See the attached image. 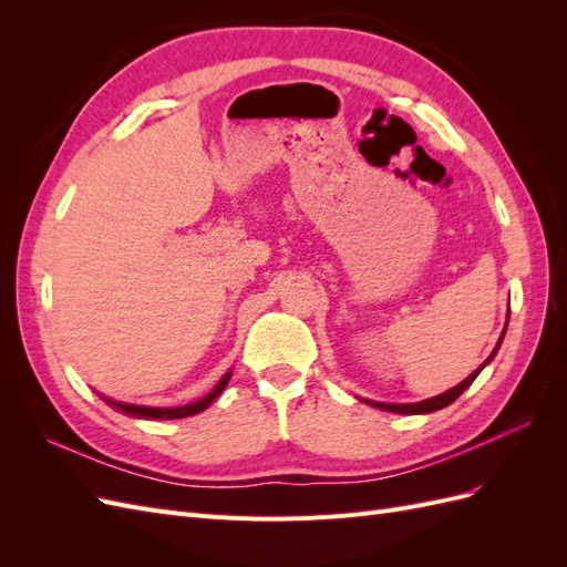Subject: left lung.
Instances as JSON below:
<instances>
[{
  "mask_svg": "<svg viewBox=\"0 0 567 567\" xmlns=\"http://www.w3.org/2000/svg\"><path fill=\"white\" fill-rule=\"evenodd\" d=\"M511 315V312H508ZM508 315H506V326H504V331H502V336H499V340H496V346H494V350H492V354L485 359L483 362V367H477L468 379H463L458 385H454L452 390H447V392H442V394H435V398H431V400H423V402H409V404H392V402H373V400H362V402H367V404H371V406H375V409H383V411H394V414H406V416H414V414H433V411H437V409H444V406H450L456 398H461L463 394V390H468L471 388V383L477 379V373L483 371L492 359H494V354L499 352V348H502V342H504V336H506V329H508Z\"/></svg>",
  "mask_w": 567,
  "mask_h": 567,
  "instance_id": "1",
  "label": "left lung"
}]
</instances>
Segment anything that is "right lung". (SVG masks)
I'll list each match as a JSON object with an SVG mask.
<instances>
[{"instance_id": "1", "label": "right lung", "mask_w": 567, "mask_h": 567, "mask_svg": "<svg viewBox=\"0 0 567 567\" xmlns=\"http://www.w3.org/2000/svg\"><path fill=\"white\" fill-rule=\"evenodd\" d=\"M229 379H231V371H227L225 375H221L219 383H217L208 394H205V398H200V400H196V402H192V404H182V406H144V404L115 402V400H111V398H104V394H99V392H96V394H99L101 400H106L113 409H117L120 414H125V416L146 419V421H173V419L196 416V414H200V411L208 409V406L219 398L221 390L227 388Z\"/></svg>"}]
</instances>
